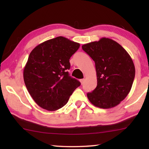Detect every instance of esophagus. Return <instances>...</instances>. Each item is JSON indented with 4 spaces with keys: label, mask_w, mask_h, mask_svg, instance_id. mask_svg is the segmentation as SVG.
<instances>
[{
    "label": "esophagus",
    "mask_w": 149,
    "mask_h": 149,
    "mask_svg": "<svg viewBox=\"0 0 149 149\" xmlns=\"http://www.w3.org/2000/svg\"><path fill=\"white\" fill-rule=\"evenodd\" d=\"M80 82H81V84H84V83L85 82V79H80Z\"/></svg>",
    "instance_id": "esophagus-1"
}]
</instances>
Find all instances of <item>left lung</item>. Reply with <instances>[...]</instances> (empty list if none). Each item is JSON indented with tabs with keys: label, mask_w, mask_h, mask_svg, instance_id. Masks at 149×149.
<instances>
[{
	"label": "left lung",
	"mask_w": 149,
	"mask_h": 149,
	"mask_svg": "<svg viewBox=\"0 0 149 149\" xmlns=\"http://www.w3.org/2000/svg\"><path fill=\"white\" fill-rule=\"evenodd\" d=\"M95 63L97 86L87 93L95 107L108 109L119 104L132 89L135 69L127 52L114 40L102 37L82 45Z\"/></svg>",
	"instance_id": "obj_1"
}]
</instances>
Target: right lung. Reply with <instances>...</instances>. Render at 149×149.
Returning a JSON list of instances; mask_svg holds the SVG:
<instances>
[{
  "mask_svg": "<svg viewBox=\"0 0 149 149\" xmlns=\"http://www.w3.org/2000/svg\"><path fill=\"white\" fill-rule=\"evenodd\" d=\"M78 42L57 37L32 50L24 69L27 89L40 107L49 111L60 109L81 85L70 77V58L79 48Z\"/></svg>",
  "mask_w": 149,
  "mask_h": 149,
  "instance_id": "obj_1",
  "label": "right lung"
}]
</instances>
